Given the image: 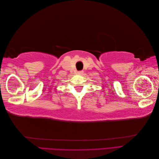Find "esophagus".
Returning <instances> with one entry per match:
<instances>
[{
    "label": "esophagus",
    "instance_id": "1",
    "mask_svg": "<svg viewBox=\"0 0 159 159\" xmlns=\"http://www.w3.org/2000/svg\"><path fill=\"white\" fill-rule=\"evenodd\" d=\"M84 73L83 71H77V74H82Z\"/></svg>",
    "mask_w": 159,
    "mask_h": 159
}]
</instances>
